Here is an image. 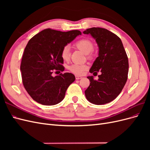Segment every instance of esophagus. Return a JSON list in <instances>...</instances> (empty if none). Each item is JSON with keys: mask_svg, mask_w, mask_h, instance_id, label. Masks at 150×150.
Masks as SVG:
<instances>
[{"mask_svg": "<svg viewBox=\"0 0 150 150\" xmlns=\"http://www.w3.org/2000/svg\"><path fill=\"white\" fill-rule=\"evenodd\" d=\"M75 78H76V79H77V80H79V79H82V77H81V76H78V75L75 76Z\"/></svg>", "mask_w": 150, "mask_h": 150, "instance_id": "34e87169", "label": "esophagus"}]
</instances>
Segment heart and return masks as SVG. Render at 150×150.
<instances>
[{
    "instance_id": "b5f03b06",
    "label": "heart",
    "mask_w": 150,
    "mask_h": 150,
    "mask_svg": "<svg viewBox=\"0 0 150 150\" xmlns=\"http://www.w3.org/2000/svg\"><path fill=\"white\" fill-rule=\"evenodd\" d=\"M75 46L86 54H88L90 58L92 57L91 52L93 49L94 45L91 40L87 39H83L78 40L75 44ZM70 47L69 46H66L62 48L61 51V57L64 61H69L70 59ZM88 66L83 64H73L68 67V69L73 73L81 75L83 74L84 71L87 69Z\"/></svg>"
}]
</instances>
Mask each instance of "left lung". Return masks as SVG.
Instances as JSON below:
<instances>
[{
  "label": "left lung",
  "instance_id": "1",
  "mask_svg": "<svg viewBox=\"0 0 150 150\" xmlns=\"http://www.w3.org/2000/svg\"><path fill=\"white\" fill-rule=\"evenodd\" d=\"M83 33L91 35L99 50L89 72L93 75L101 72L98 80L93 76L87 77L90 84L84 92L86 98L96 105L110 103L121 92L128 79V59L123 45L118 36L106 29L92 28Z\"/></svg>",
  "mask_w": 150,
  "mask_h": 150
}]
</instances>
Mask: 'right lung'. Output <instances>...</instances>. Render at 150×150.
<instances>
[{"instance_id":"1","label":"right lung","mask_w":150,"mask_h":150,"mask_svg":"<svg viewBox=\"0 0 150 150\" xmlns=\"http://www.w3.org/2000/svg\"><path fill=\"white\" fill-rule=\"evenodd\" d=\"M81 35L78 30L68 32L47 29L32 38L24 49L21 64L22 83L30 97L42 105L61 102L74 74L65 72L53 77L54 69L63 71L62 48Z\"/></svg>"}]
</instances>
